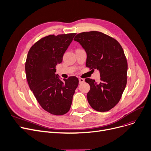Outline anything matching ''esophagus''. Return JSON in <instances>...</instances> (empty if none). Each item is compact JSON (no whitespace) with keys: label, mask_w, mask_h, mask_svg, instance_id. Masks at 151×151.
<instances>
[{"label":"esophagus","mask_w":151,"mask_h":151,"mask_svg":"<svg viewBox=\"0 0 151 151\" xmlns=\"http://www.w3.org/2000/svg\"><path fill=\"white\" fill-rule=\"evenodd\" d=\"M78 81H79V83H82L85 81V80H84V78H80L79 79H78Z\"/></svg>","instance_id":"esophagus-1"}]
</instances>
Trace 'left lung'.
Here are the masks:
<instances>
[{
	"label": "left lung",
	"instance_id": "8db88e82",
	"mask_svg": "<svg viewBox=\"0 0 151 151\" xmlns=\"http://www.w3.org/2000/svg\"><path fill=\"white\" fill-rule=\"evenodd\" d=\"M74 40L87 53L86 66L98 69L101 77L99 82L85 79L90 86L88 103L97 111H108L119 103L127 85L128 64L124 50L116 39L98 31L79 33Z\"/></svg>",
	"mask_w": 151,
	"mask_h": 151
}]
</instances>
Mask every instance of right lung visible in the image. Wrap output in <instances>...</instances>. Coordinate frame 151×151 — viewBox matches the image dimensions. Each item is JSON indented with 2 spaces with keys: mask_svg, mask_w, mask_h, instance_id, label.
Returning a JSON list of instances; mask_svg holds the SVG:
<instances>
[{
  "mask_svg": "<svg viewBox=\"0 0 151 151\" xmlns=\"http://www.w3.org/2000/svg\"><path fill=\"white\" fill-rule=\"evenodd\" d=\"M76 33L49 35L37 41L29 50L25 64L27 83L38 103L45 111L56 116L70 109L78 85L76 77L61 81L56 66L73 40Z\"/></svg>",
  "mask_w": 151,
  "mask_h": 151,
  "instance_id": "1",
  "label": "right lung"
}]
</instances>
